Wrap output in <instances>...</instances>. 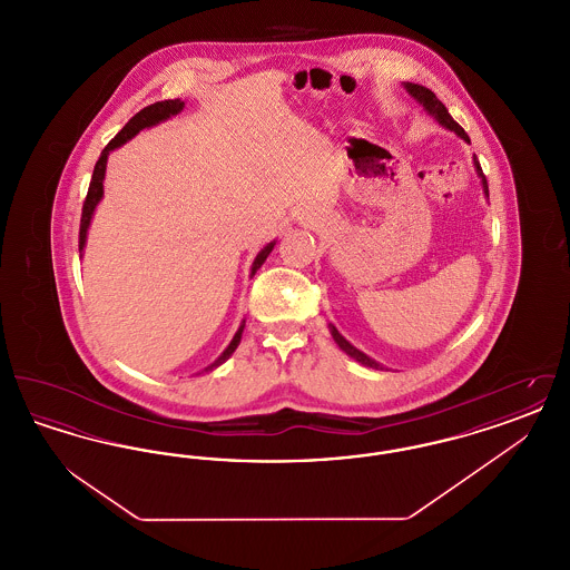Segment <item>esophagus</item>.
<instances>
[{
    "label": "esophagus",
    "instance_id": "1",
    "mask_svg": "<svg viewBox=\"0 0 570 570\" xmlns=\"http://www.w3.org/2000/svg\"><path fill=\"white\" fill-rule=\"evenodd\" d=\"M303 219H305V222H309V219H312V216H309V214H305V217H303Z\"/></svg>",
    "mask_w": 570,
    "mask_h": 570
}]
</instances>
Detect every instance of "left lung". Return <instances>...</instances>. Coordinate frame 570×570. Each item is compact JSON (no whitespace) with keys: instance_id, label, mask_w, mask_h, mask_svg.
<instances>
[{"instance_id":"obj_1","label":"left lung","mask_w":570,"mask_h":570,"mask_svg":"<svg viewBox=\"0 0 570 570\" xmlns=\"http://www.w3.org/2000/svg\"><path fill=\"white\" fill-rule=\"evenodd\" d=\"M406 89L410 91V96H414L428 112H432L435 119L444 126V128H449V130H453L455 135H460L463 140H468L470 142V138L465 135V130L461 128L460 124L449 115V110L446 107L435 98L434 91L432 89H428V87H423V85H416V82H406ZM474 166H476V173L481 175V179H483V188H485V194L489 196L488 190V179H485V175H483V168H481V164L479 160L474 158ZM331 335H333V340L337 342V346L344 351L346 354H351L354 361H358V363H363V365H367V367H376L379 370L380 365L374 361V358H370L367 354L361 353V351H356L351 342H346L342 335H340V331L335 328V326H331Z\"/></svg>"}]
</instances>
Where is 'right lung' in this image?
I'll use <instances>...</instances> for the list:
<instances>
[{"mask_svg":"<svg viewBox=\"0 0 570 570\" xmlns=\"http://www.w3.org/2000/svg\"><path fill=\"white\" fill-rule=\"evenodd\" d=\"M181 109H184V102H181L179 98H175V100H163V102H156V105H149V107L138 110L135 117L121 128V132L115 136L109 145L102 149L98 163L94 166V175H91V181H89V190H87L85 203H82L81 228H79V252H82V245H85V237H87V228H89V222H91V216H94V209H96V205H98V200L102 198V191H105L102 190V181H105V170H107V160H109L110 151L117 149L119 145H124L126 140H130L132 136L138 135L142 128L156 126V124H160L164 119H168L170 115H177ZM273 245H275V242L258 252V256H256V261H254V265H252V275L263 267V263H265L267 256L272 254ZM242 333H244V325L235 333V337H233V342L228 344V348L222 353V356L217 358L216 363H214L209 370H214L219 363H224L230 354L235 353V348H237L239 342H242Z\"/></svg>","mask_w":570,"mask_h":570,"instance_id":"right-lung-1","label":"right lung"}]
</instances>
